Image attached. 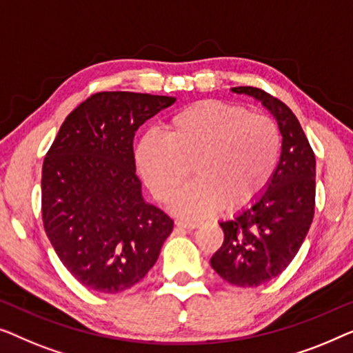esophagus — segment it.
I'll use <instances>...</instances> for the list:
<instances>
[{
  "label": "esophagus",
  "instance_id": "esophagus-1",
  "mask_svg": "<svg viewBox=\"0 0 353 353\" xmlns=\"http://www.w3.org/2000/svg\"><path fill=\"white\" fill-rule=\"evenodd\" d=\"M176 225L177 227H182V228H187V230H193V228H196L198 225V222H187V221H177L176 222Z\"/></svg>",
  "mask_w": 353,
  "mask_h": 353
}]
</instances>
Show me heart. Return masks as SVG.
<instances>
[{
  "label": "heart",
  "mask_w": 353,
  "mask_h": 353,
  "mask_svg": "<svg viewBox=\"0 0 353 353\" xmlns=\"http://www.w3.org/2000/svg\"><path fill=\"white\" fill-rule=\"evenodd\" d=\"M281 155V134L270 117L219 101H203L179 110L166 134L147 132L136 145L143 181L160 201L187 219L211 216L225 206L241 211L259 200Z\"/></svg>",
  "instance_id": "obj_1"
}]
</instances>
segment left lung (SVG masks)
Wrapping results in <instances>:
<instances>
[{
  "label": "left lung",
  "instance_id": "obj_1",
  "mask_svg": "<svg viewBox=\"0 0 353 353\" xmlns=\"http://www.w3.org/2000/svg\"><path fill=\"white\" fill-rule=\"evenodd\" d=\"M259 101L275 118L281 155L259 200L222 221L224 243L211 267L230 285L259 286L290 265L305 240L315 210V155L294 113L281 101L251 86L232 88Z\"/></svg>",
  "mask_w": 353,
  "mask_h": 353
}]
</instances>
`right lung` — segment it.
<instances>
[{"label":"right lung","mask_w":353,"mask_h":353,"mask_svg":"<svg viewBox=\"0 0 353 353\" xmlns=\"http://www.w3.org/2000/svg\"><path fill=\"white\" fill-rule=\"evenodd\" d=\"M176 97L97 92L65 118L43 163L41 211L59 259L83 286L115 294L147 275L174 222L142 196L134 134Z\"/></svg>","instance_id":"add662e5"}]
</instances>
